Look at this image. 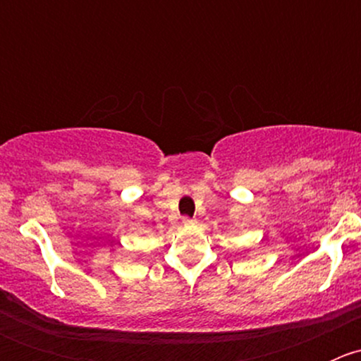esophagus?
Wrapping results in <instances>:
<instances>
[{
  "mask_svg": "<svg viewBox=\"0 0 361 361\" xmlns=\"http://www.w3.org/2000/svg\"><path fill=\"white\" fill-rule=\"evenodd\" d=\"M181 221H183V225H187V227H188V225H194L195 224L194 218H188V216H185Z\"/></svg>",
  "mask_w": 361,
  "mask_h": 361,
  "instance_id": "1",
  "label": "esophagus"
}]
</instances>
